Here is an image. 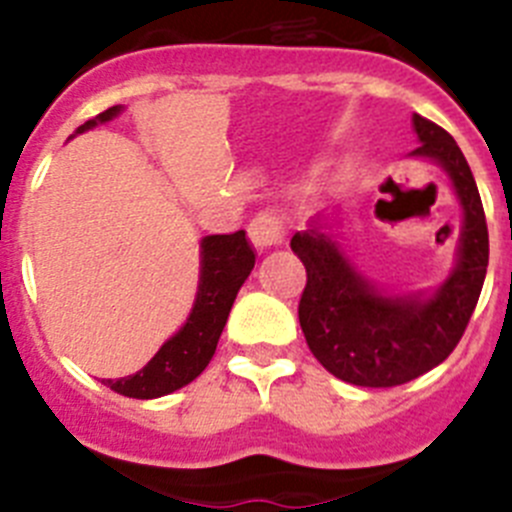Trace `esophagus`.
<instances>
[{
	"label": "esophagus",
	"instance_id": "esophagus-1",
	"mask_svg": "<svg viewBox=\"0 0 512 512\" xmlns=\"http://www.w3.org/2000/svg\"><path fill=\"white\" fill-rule=\"evenodd\" d=\"M248 238L259 251L271 246H279L284 241V225L276 213H259L248 223Z\"/></svg>",
	"mask_w": 512,
	"mask_h": 512
}]
</instances>
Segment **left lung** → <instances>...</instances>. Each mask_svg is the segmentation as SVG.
I'll use <instances>...</instances> for the list:
<instances>
[{"instance_id": "left-lung-1", "label": "left lung", "mask_w": 512, "mask_h": 512, "mask_svg": "<svg viewBox=\"0 0 512 512\" xmlns=\"http://www.w3.org/2000/svg\"><path fill=\"white\" fill-rule=\"evenodd\" d=\"M414 157L442 164L464 210L457 266L429 299L391 297L375 289L314 218L292 236V251L307 269L299 325L312 355L335 378L353 386L393 388L449 358L462 340L490 259L485 210L470 164L442 126L414 114Z\"/></svg>"}]
</instances>
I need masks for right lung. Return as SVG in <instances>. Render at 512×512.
Masks as SVG:
<instances>
[{
  "mask_svg": "<svg viewBox=\"0 0 512 512\" xmlns=\"http://www.w3.org/2000/svg\"><path fill=\"white\" fill-rule=\"evenodd\" d=\"M119 111L121 106H111L96 119H88L86 124L78 126L75 134L106 124ZM253 264H256V253L248 243L246 231L203 238V243H200L198 297H195V307H192L185 327L164 342L157 355L139 373L103 383L121 396L159 398L195 381L218 348L228 312L236 302L238 289L251 274Z\"/></svg>",
  "mask_w": 512,
  "mask_h": 512,
  "instance_id": "right-lung-1",
  "label": "right lung"
}]
</instances>
